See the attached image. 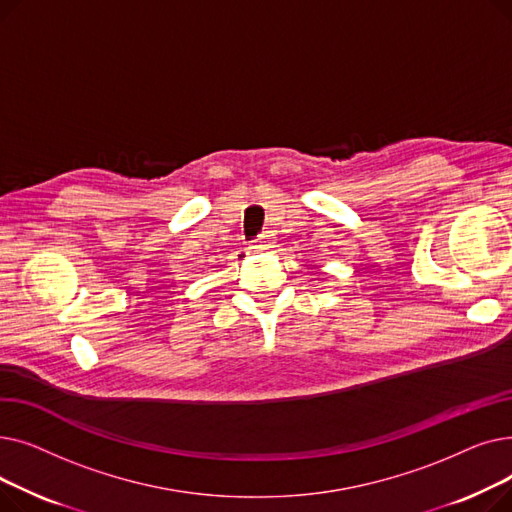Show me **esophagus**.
Listing matches in <instances>:
<instances>
[{
    "label": "esophagus",
    "instance_id": "esophagus-1",
    "mask_svg": "<svg viewBox=\"0 0 512 512\" xmlns=\"http://www.w3.org/2000/svg\"><path fill=\"white\" fill-rule=\"evenodd\" d=\"M274 247V234L272 232H263L257 240H255V245L251 247V249H255V251H270Z\"/></svg>",
    "mask_w": 512,
    "mask_h": 512
}]
</instances>
